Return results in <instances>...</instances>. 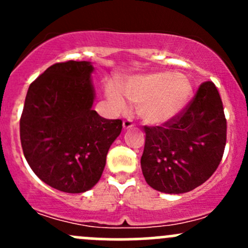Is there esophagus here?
<instances>
[{"instance_id": "34e87169", "label": "esophagus", "mask_w": 248, "mask_h": 248, "mask_svg": "<svg viewBox=\"0 0 248 248\" xmlns=\"http://www.w3.org/2000/svg\"><path fill=\"white\" fill-rule=\"evenodd\" d=\"M122 124H124V129H128V128H131V127L134 126V122L132 119H126Z\"/></svg>"}]
</instances>
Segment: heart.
Returning <instances> with one entry per match:
<instances>
[{
    "instance_id": "b5f03b06",
    "label": "heart",
    "mask_w": 248,
    "mask_h": 248,
    "mask_svg": "<svg viewBox=\"0 0 248 248\" xmlns=\"http://www.w3.org/2000/svg\"><path fill=\"white\" fill-rule=\"evenodd\" d=\"M124 94L116 84H109L107 96L116 111H126L127 99L138 106V112L149 124H163L176 116L188 103L192 86L186 76L174 72H156L131 78Z\"/></svg>"
}]
</instances>
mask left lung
<instances>
[{"label": "left lung", "mask_w": 248, "mask_h": 248, "mask_svg": "<svg viewBox=\"0 0 248 248\" xmlns=\"http://www.w3.org/2000/svg\"><path fill=\"white\" fill-rule=\"evenodd\" d=\"M141 170L152 188L179 194L204 184L218 167L227 120L216 85L201 84L193 98L161 126H144Z\"/></svg>", "instance_id": "obj_1"}]
</instances>
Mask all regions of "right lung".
<instances>
[{"label": "right lung", "mask_w": 248, "mask_h": 248, "mask_svg": "<svg viewBox=\"0 0 248 248\" xmlns=\"http://www.w3.org/2000/svg\"><path fill=\"white\" fill-rule=\"evenodd\" d=\"M93 67L86 61L59 62L31 82L20 117L24 156L49 186L82 193L101 179L110 145L122 120L92 109Z\"/></svg>", "instance_id": "obj_1"}]
</instances>
